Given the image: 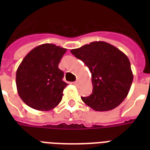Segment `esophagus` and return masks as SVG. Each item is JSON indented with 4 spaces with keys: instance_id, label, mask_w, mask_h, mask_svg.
<instances>
[{
    "instance_id": "esophagus-1",
    "label": "esophagus",
    "mask_w": 150,
    "mask_h": 150,
    "mask_svg": "<svg viewBox=\"0 0 150 150\" xmlns=\"http://www.w3.org/2000/svg\"><path fill=\"white\" fill-rule=\"evenodd\" d=\"M73 84L75 85V86H78V84H79V82H78V81H75V82H73Z\"/></svg>"
}]
</instances>
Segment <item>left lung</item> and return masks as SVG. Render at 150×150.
Listing matches in <instances>:
<instances>
[{
    "label": "left lung",
    "mask_w": 150,
    "mask_h": 150,
    "mask_svg": "<svg viewBox=\"0 0 150 150\" xmlns=\"http://www.w3.org/2000/svg\"><path fill=\"white\" fill-rule=\"evenodd\" d=\"M71 53L83 61L92 74L93 93L82 101L96 111H107L121 104L133 81L129 59L108 43L95 41Z\"/></svg>",
    "instance_id": "8db88e82"
}]
</instances>
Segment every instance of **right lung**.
<instances>
[{"mask_svg": "<svg viewBox=\"0 0 150 150\" xmlns=\"http://www.w3.org/2000/svg\"><path fill=\"white\" fill-rule=\"evenodd\" d=\"M67 49L51 43L36 47L25 57L16 71V86L22 101L37 110L47 111L60 103L67 83L58 68Z\"/></svg>", "mask_w": 150, "mask_h": 150, "instance_id": "obj_1", "label": "right lung"}]
</instances>
